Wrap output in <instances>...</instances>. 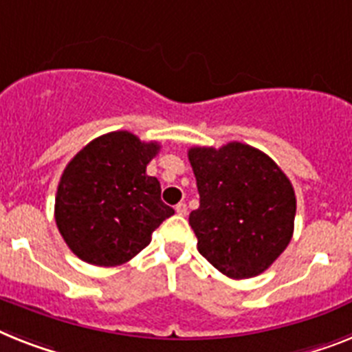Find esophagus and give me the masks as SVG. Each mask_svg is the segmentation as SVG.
I'll return each instance as SVG.
<instances>
[{
	"mask_svg": "<svg viewBox=\"0 0 352 352\" xmlns=\"http://www.w3.org/2000/svg\"><path fill=\"white\" fill-rule=\"evenodd\" d=\"M176 214H178V216H187V205H185V203H178V205H176Z\"/></svg>",
	"mask_w": 352,
	"mask_h": 352,
	"instance_id": "obj_1",
	"label": "esophagus"
}]
</instances>
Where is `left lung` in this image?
Here are the masks:
<instances>
[{"mask_svg":"<svg viewBox=\"0 0 352 352\" xmlns=\"http://www.w3.org/2000/svg\"><path fill=\"white\" fill-rule=\"evenodd\" d=\"M188 162L199 192L188 225L199 254L230 278L263 274L292 241V182L268 155L241 142L192 147Z\"/></svg>","mask_w":352,"mask_h":352,"instance_id":"left-lung-1","label":"left lung"}]
</instances>
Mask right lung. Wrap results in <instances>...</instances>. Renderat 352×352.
<instances>
[{"instance_id":"1","label":"right lung","mask_w":352,"mask_h":352,"mask_svg":"<svg viewBox=\"0 0 352 352\" xmlns=\"http://www.w3.org/2000/svg\"><path fill=\"white\" fill-rule=\"evenodd\" d=\"M158 142L113 131L89 142L72 158L55 196V223L68 248L84 263L118 266L151 243L174 214L145 169Z\"/></svg>"}]
</instances>
